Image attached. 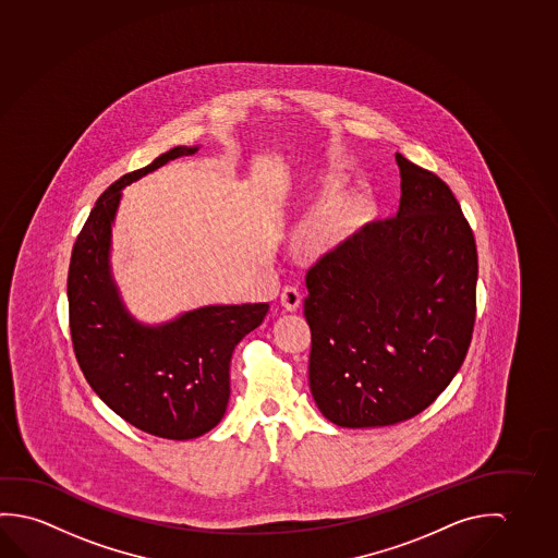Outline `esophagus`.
Instances as JSON below:
<instances>
[{
  "instance_id": "obj_1",
  "label": "esophagus",
  "mask_w": 558,
  "mask_h": 558,
  "mask_svg": "<svg viewBox=\"0 0 558 558\" xmlns=\"http://www.w3.org/2000/svg\"><path fill=\"white\" fill-rule=\"evenodd\" d=\"M301 291L294 284L284 287L283 292H281V304H283V308L287 312H296V310L301 308Z\"/></svg>"
}]
</instances>
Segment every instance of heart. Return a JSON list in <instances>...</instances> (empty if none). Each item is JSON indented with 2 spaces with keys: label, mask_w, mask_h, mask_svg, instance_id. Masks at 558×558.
I'll return each instance as SVG.
<instances>
[{
  "label": "heart",
  "mask_w": 558,
  "mask_h": 558,
  "mask_svg": "<svg viewBox=\"0 0 558 558\" xmlns=\"http://www.w3.org/2000/svg\"><path fill=\"white\" fill-rule=\"evenodd\" d=\"M336 186L326 190L333 194ZM366 217V207L359 197H343L319 209L299 232V248L310 257L328 256L353 236Z\"/></svg>",
  "instance_id": "obj_1"
}]
</instances>
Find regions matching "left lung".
I'll return each instance as SVG.
<instances>
[{
	"label": "left lung",
	"mask_w": 558,
	"mask_h": 558,
	"mask_svg": "<svg viewBox=\"0 0 558 558\" xmlns=\"http://www.w3.org/2000/svg\"><path fill=\"white\" fill-rule=\"evenodd\" d=\"M401 202L306 274L310 391L347 428L425 411L465 361L477 312V246L442 178L396 153Z\"/></svg>",
	"instance_id": "8db88e82"
}]
</instances>
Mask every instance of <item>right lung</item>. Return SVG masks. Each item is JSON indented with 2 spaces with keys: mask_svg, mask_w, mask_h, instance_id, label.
<instances>
[{
  "mask_svg": "<svg viewBox=\"0 0 558 558\" xmlns=\"http://www.w3.org/2000/svg\"><path fill=\"white\" fill-rule=\"evenodd\" d=\"M197 147H174L102 192L71 252L70 331L98 398L143 433L190 440L219 425L230 396V356L269 304L205 306L147 328L125 312L110 277V229L122 187Z\"/></svg>",
  "mask_w": 558,
  "mask_h": 558,
  "instance_id": "1",
  "label": "right lung"
}]
</instances>
